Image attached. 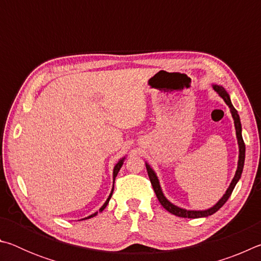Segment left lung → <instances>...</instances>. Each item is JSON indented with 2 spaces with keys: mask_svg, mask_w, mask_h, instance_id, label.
I'll return each mask as SVG.
<instances>
[{
  "mask_svg": "<svg viewBox=\"0 0 261 261\" xmlns=\"http://www.w3.org/2000/svg\"><path fill=\"white\" fill-rule=\"evenodd\" d=\"M213 88H214V91L216 92V93H218L221 96V98L224 100V102H226L229 106V108H230V113H231V116L233 118V123H235L238 147H240V154H238L237 170H236V173H235V176H233V178L231 180L230 185H229V188L227 189L226 193L223 194V197L221 198V199L218 202H216V204L213 207H211V208L205 210V211H189V210L180 208V207L176 206L174 204H171V202L165 197V194H163L162 190H161L160 182H159L156 174L154 173V170L152 169L151 166H149L148 163H146V169H147L148 177H149V180H151V183H152V187L154 189V192H155V194H156L158 200L160 201V204L163 206V208H166L168 212H170L171 214H174L176 216H180V218H189V219L206 218V216H210L212 214H214L215 212H218L221 208V207H222L224 204H226V201L229 199V197H230L232 190L235 189L237 182L241 178L243 168H244L245 144H244V140H243V137H242V124H241V120H240V115H238L237 110L233 108V106L231 103V100H230V96H229V94L227 93V91L224 90L222 86H220V85H213Z\"/></svg>",
  "mask_w": 261,
  "mask_h": 261,
  "instance_id": "obj_1",
  "label": "left lung"
}]
</instances>
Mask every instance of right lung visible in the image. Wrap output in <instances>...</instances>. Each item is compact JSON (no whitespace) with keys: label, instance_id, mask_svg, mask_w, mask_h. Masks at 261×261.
<instances>
[{"label":"right lung","instance_id":"add662e5","mask_svg":"<svg viewBox=\"0 0 261 261\" xmlns=\"http://www.w3.org/2000/svg\"><path fill=\"white\" fill-rule=\"evenodd\" d=\"M124 160H125V156L124 158H122L120 161H118L116 165H115V167H114V171H113V180H114V183H115V178H116V176H117V174H118V171H120V169H121V167L123 166V162H124ZM113 191H114V185H113V189H112V192H110V194H109V197H108V199L106 200V202L105 204L102 205V207H101V208L99 210V212H102L105 208H106V206L108 205V202H109V200H110V198H112V194H113ZM96 214H98V212H95V213H93V214H91L90 216H87V218H85V219H83V220H86V219H91V218H93V216H95Z\"/></svg>","mask_w":261,"mask_h":261}]
</instances>
